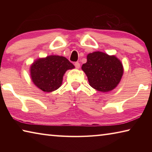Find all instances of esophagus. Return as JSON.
Wrapping results in <instances>:
<instances>
[{"label": "esophagus", "instance_id": "1", "mask_svg": "<svg viewBox=\"0 0 152 152\" xmlns=\"http://www.w3.org/2000/svg\"><path fill=\"white\" fill-rule=\"evenodd\" d=\"M74 66H75V67L77 69H79L80 67V64L79 62H76L74 64Z\"/></svg>", "mask_w": 152, "mask_h": 152}]
</instances>
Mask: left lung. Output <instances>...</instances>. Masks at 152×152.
<instances>
[{
  "instance_id": "1",
  "label": "left lung",
  "mask_w": 152,
  "mask_h": 152,
  "mask_svg": "<svg viewBox=\"0 0 152 152\" xmlns=\"http://www.w3.org/2000/svg\"><path fill=\"white\" fill-rule=\"evenodd\" d=\"M82 70L86 74L90 86L101 92L116 88L123 74V64L119 59L102 51L88 53Z\"/></svg>"
}]
</instances>
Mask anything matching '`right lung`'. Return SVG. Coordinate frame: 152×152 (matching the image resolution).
Listing matches in <instances>:
<instances>
[{"label":"right lung","mask_w":152,"mask_h":152,"mask_svg":"<svg viewBox=\"0 0 152 152\" xmlns=\"http://www.w3.org/2000/svg\"><path fill=\"white\" fill-rule=\"evenodd\" d=\"M75 67L64 56L50 55L35 60L30 66V76L38 88L51 92L61 86L66 72Z\"/></svg>","instance_id":"1"}]
</instances>
